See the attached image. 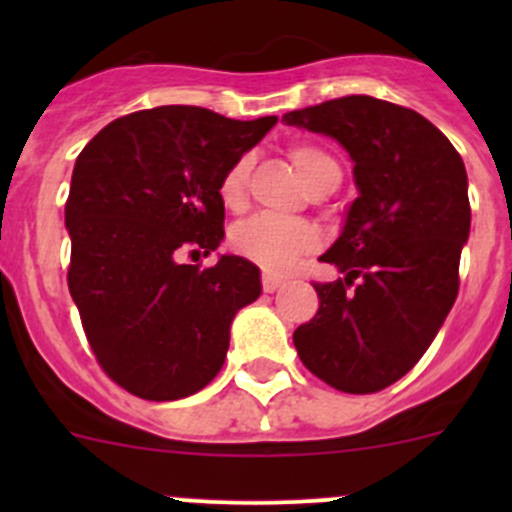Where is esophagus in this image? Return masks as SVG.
Listing matches in <instances>:
<instances>
[{
  "mask_svg": "<svg viewBox=\"0 0 512 512\" xmlns=\"http://www.w3.org/2000/svg\"><path fill=\"white\" fill-rule=\"evenodd\" d=\"M280 285H282L280 277L270 275V272H262V289H265V292H275Z\"/></svg>",
  "mask_w": 512,
  "mask_h": 512,
  "instance_id": "obj_1",
  "label": "esophagus"
}]
</instances>
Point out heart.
I'll list each match as a JSON object with an SVG mask.
<instances>
[{
  "label": "heart",
  "mask_w": 512,
  "mask_h": 512,
  "mask_svg": "<svg viewBox=\"0 0 512 512\" xmlns=\"http://www.w3.org/2000/svg\"><path fill=\"white\" fill-rule=\"evenodd\" d=\"M289 160L294 163L297 173L302 175L309 190H317L332 180H342L339 163L312 143H292L289 146ZM252 160L250 156H240L232 160L220 175L218 198L220 205L230 213H240L247 200V180H250ZM232 250L240 257L250 260L252 265L262 267L265 272L292 270L302 257L312 255L322 245V232L317 225L297 218H270V215H255L242 223H237L230 232Z\"/></svg>",
  "instance_id": "1"
}]
</instances>
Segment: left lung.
Segmentation results:
<instances>
[{"label": "left lung", "mask_w": 512, "mask_h": 512, "mask_svg": "<svg viewBox=\"0 0 512 512\" xmlns=\"http://www.w3.org/2000/svg\"><path fill=\"white\" fill-rule=\"evenodd\" d=\"M285 121L337 138L359 188L319 257L342 277L314 282L319 309L294 329V347L324 384L376 394L414 369L458 297L471 232L466 165L421 113L374 96L334 98Z\"/></svg>", "instance_id": "1"}]
</instances>
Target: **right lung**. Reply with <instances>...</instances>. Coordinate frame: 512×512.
Here are the masks:
<instances>
[{
  "label": "right lung",
  "mask_w": 512,
  "mask_h": 512,
  "mask_svg": "<svg viewBox=\"0 0 512 512\" xmlns=\"http://www.w3.org/2000/svg\"><path fill=\"white\" fill-rule=\"evenodd\" d=\"M275 123L146 108L108 123L76 158L66 280L98 366L128 394L185 399L223 369L230 322L260 297V270L235 255L213 267L178 257L220 245V175Z\"/></svg>",
  "instance_id": "add662e5"
}]
</instances>
